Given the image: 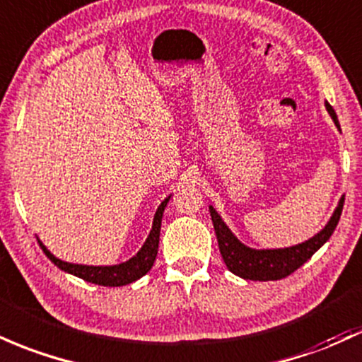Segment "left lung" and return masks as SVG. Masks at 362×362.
<instances>
[{"mask_svg":"<svg viewBox=\"0 0 362 362\" xmlns=\"http://www.w3.org/2000/svg\"><path fill=\"white\" fill-rule=\"evenodd\" d=\"M327 111L332 117L333 123L337 129L340 130V123L337 120L335 110L325 101ZM344 208V196L340 197L339 204H337L335 211L329 216L328 223L315 233L311 239L300 242V244L291 245V247H278V249H254L245 245L244 242L237 239L235 233L228 228L223 218L218 214L213 206H209V213H211V220L214 232H216L218 247H220L221 257H223L226 268L233 273V275L244 278V280L254 281H269V280H280L292 275L297 268H300L309 257L315 254L317 249L332 237L333 230L337 228V223L340 220Z\"/></svg>","mask_w":362,"mask_h":362,"instance_id":"1","label":"left lung"}]
</instances>
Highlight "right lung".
I'll use <instances>...</instances> for the list:
<instances>
[{
	"label": "right lung",
	"instance_id": "add662e5",
	"mask_svg": "<svg viewBox=\"0 0 362 362\" xmlns=\"http://www.w3.org/2000/svg\"><path fill=\"white\" fill-rule=\"evenodd\" d=\"M168 196L165 201H161V204L158 206L156 213L153 218V226H151V232L146 239L142 247L139 249L136 256H132L130 259L123 261V263L111 264V266H89V264H75L69 263V261L58 259L54 254H51L49 249L39 240V245L42 247V251L59 269H63L65 273L82 278V280L89 281V284L103 285V287H122V285H129L132 281L139 280L141 276H144L146 273L153 268L154 259H156L158 254V244H160V230H161V220H163V211H165L166 204L170 201Z\"/></svg>",
	"mask_w": 362,
	"mask_h": 362
}]
</instances>
